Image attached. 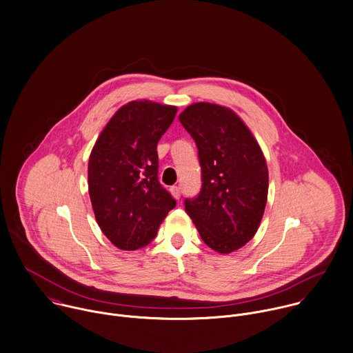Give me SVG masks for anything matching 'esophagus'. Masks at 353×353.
<instances>
[{
  "label": "esophagus",
  "instance_id": "1",
  "mask_svg": "<svg viewBox=\"0 0 353 353\" xmlns=\"http://www.w3.org/2000/svg\"><path fill=\"white\" fill-rule=\"evenodd\" d=\"M171 194L176 199V200H179L181 199V188L179 186H171Z\"/></svg>",
  "mask_w": 353,
  "mask_h": 353
}]
</instances>
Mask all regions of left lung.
I'll list each match as a JSON object with an SVG mask.
<instances>
[{
    "instance_id": "1",
    "label": "left lung",
    "mask_w": 353,
    "mask_h": 353,
    "mask_svg": "<svg viewBox=\"0 0 353 353\" xmlns=\"http://www.w3.org/2000/svg\"><path fill=\"white\" fill-rule=\"evenodd\" d=\"M179 121L196 142L203 182L196 197L185 199V211L210 248L229 254L248 243L261 223L269 185L265 157L228 108L194 103Z\"/></svg>"
}]
</instances>
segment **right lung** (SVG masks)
<instances>
[{"mask_svg": "<svg viewBox=\"0 0 353 353\" xmlns=\"http://www.w3.org/2000/svg\"><path fill=\"white\" fill-rule=\"evenodd\" d=\"M175 106L132 101L101 132L88 163V190L97 222L120 250H138L157 234L176 205L159 182L157 143Z\"/></svg>", "mask_w": 353, "mask_h": 353, "instance_id": "1", "label": "right lung"}]
</instances>
